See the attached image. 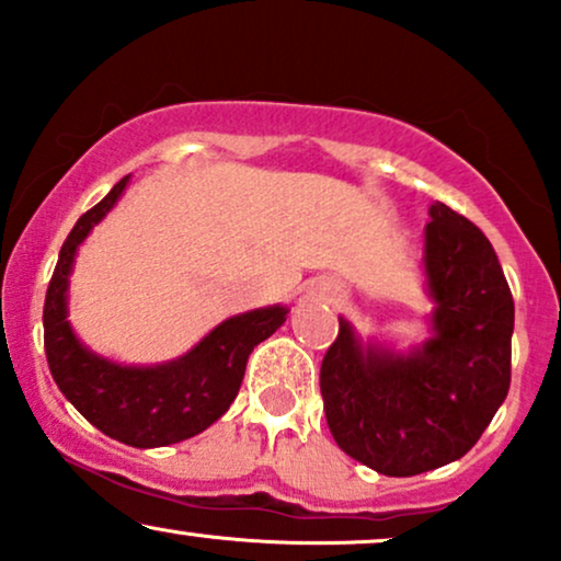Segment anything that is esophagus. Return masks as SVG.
<instances>
[{"instance_id": "obj_1", "label": "esophagus", "mask_w": 561, "mask_h": 561, "mask_svg": "<svg viewBox=\"0 0 561 561\" xmlns=\"http://www.w3.org/2000/svg\"><path fill=\"white\" fill-rule=\"evenodd\" d=\"M317 298L319 300H327V302H334L340 298V287L334 285V282H319L317 285Z\"/></svg>"}]
</instances>
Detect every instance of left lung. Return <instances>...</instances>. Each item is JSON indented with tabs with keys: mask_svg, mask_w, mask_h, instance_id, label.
<instances>
[{
	"mask_svg": "<svg viewBox=\"0 0 561 561\" xmlns=\"http://www.w3.org/2000/svg\"><path fill=\"white\" fill-rule=\"evenodd\" d=\"M422 268L435 306L422 345L362 340L340 317L321 362L334 443L390 478L461 459L512 382L514 300L488 237L448 205H430Z\"/></svg>",
	"mask_w": 561,
	"mask_h": 561,
	"instance_id": "left-lung-1",
	"label": "left lung"
}]
</instances>
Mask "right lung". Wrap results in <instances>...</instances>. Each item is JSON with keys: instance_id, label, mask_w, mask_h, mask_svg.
<instances>
[{"instance_id": "1", "label": "right lung", "mask_w": 561, "mask_h": 561, "mask_svg": "<svg viewBox=\"0 0 561 561\" xmlns=\"http://www.w3.org/2000/svg\"><path fill=\"white\" fill-rule=\"evenodd\" d=\"M128 176L87 210L62 242L47 300L44 351L57 388L100 433L134 448H163L208 430L240 392L253 347L285 324L287 306L237 313L214 327L173 362L152 366L118 364L76 337L68 321V287L76 253L96 224L115 208Z\"/></svg>"}]
</instances>
